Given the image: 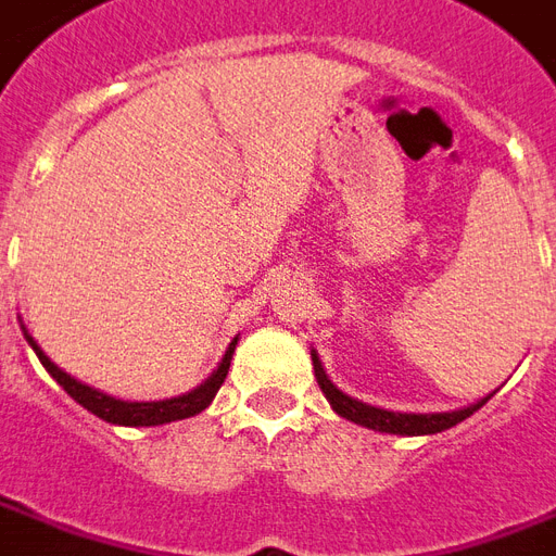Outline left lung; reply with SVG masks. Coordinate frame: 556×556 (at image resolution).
I'll use <instances>...</instances> for the list:
<instances>
[{
    "label": "left lung",
    "mask_w": 556,
    "mask_h": 556,
    "mask_svg": "<svg viewBox=\"0 0 556 556\" xmlns=\"http://www.w3.org/2000/svg\"><path fill=\"white\" fill-rule=\"evenodd\" d=\"M312 365H315V380H318L320 392L330 401V406L341 418H348L353 425L368 427V430H377V433H394V435H433L442 433V430H451L459 421H466L468 415H475L480 406L486 404L492 394L480 397L477 404H468L463 409H451V413H392V409H380V406L362 404L351 394H344L336 386V382L327 377L324 365H320V356L312 351Z\"/></svg>",
    "instance_id": "8db88e82"
}]
</instances>
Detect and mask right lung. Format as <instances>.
Segmentation results:
<instances>
[{
  "label": "right lung",
  "instance_id": "obj_1",
  "mask_svg": "<svg viewBox=\"0 0 556 556\" xmlns=\"http://www.w3.org/2000/svg\"><path fill=\"white\" fill-rule=\"evenodd\" d=\"M23 336L31 344V351L37 353V359L40 365L47 368L49 377L59 382L61 389L81 404L88 413H93L102 421H109V425H121V427H159V425H170V421H182V418H191V415L203 413L205 406L215 401L217 389L224 386L226 371H229V362H232V353H236L238 336L229 341V348H226L224 359L217 362V368L212 371L208 380H203L197 389L191 392L179 394V397H164V401H121V397H111V394L100 392V389H93L88 382L76 380V377H70L67 371H61L55 362L49 359L47 353L40 351V344L31 339V332L23 327Z\"/></svg>",
  "mask_w": 556,
  "mask_h": 556
}]
</instances>
